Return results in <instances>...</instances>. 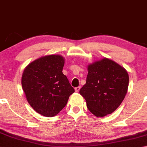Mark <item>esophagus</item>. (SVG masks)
<instances>
[{
    "instance_id": "34e87169",
    "label": "esophagus",
    "mask_w": 147,
    "mask_h": 147,
    "mask_svg": "<svg viewBox=\"0 0 147 147\" xmlns=\"http://www.w3.org/2000/svg\"><path fill=\"white\" fill-rule=\"evenodd\" d=\"M81 88V86H78V87H76L75 88V91L76 92H78L79 91V90Z\"/></svg>"
}]
</instances>
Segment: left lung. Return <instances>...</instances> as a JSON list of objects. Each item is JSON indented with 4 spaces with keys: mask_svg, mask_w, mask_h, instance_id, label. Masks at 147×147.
<instances>
[{
    "mask_svg": "<svg viewBox=\"0 0 147 147\" xmlns=\"http://www.w3.org/2000/svg\"><path fill=\"white\" fill-rule=\"evenodd\" d=\"M86 84L79 93L92 114L98 117L114 112L127 93L129 76L115 61L103 58L88 64Z\"/></svg>",
    "mask_w": 147,
    "mask_h": 147,
    "instance_id": "obj_1",
    "label": "left lung"
}]
</instances>
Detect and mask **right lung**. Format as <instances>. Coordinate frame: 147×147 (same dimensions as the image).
<instances>
[{
    "mask_svg": "<svg viewBox=\"0 0 147 147\" xmlns=\"http://www.w3.org/2000/svg\"><path fill=\"white\" fill-rule=\"evenodd\" d=\"M64 64L61 55H46L30 63L22 73V87L28 103L44 116L56 115L75 92L63 73Z\"/></svg>",
    "mask_w": 147,
    "mask_h": 147,
    "instance_id": "1",
    "label": "right lung"
}]
</instances>
